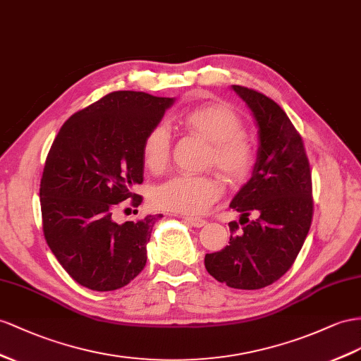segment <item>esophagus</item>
Returning a JSON list of instances; mask_svg holds the SVG:
<instances>
[{"label": "esophagus", "mask_w": 361, "mask_h": 361, "mask_svg": "<svg viewBox=\"0 0 361 361\" xmlns=\"http://www.w3.org/2000/svg\"><path fill=\"white\" fill-rule=\"evenodd\" d=\"M184 221H186L188 224H190L192 227H202V226H206V221L204 219H200V218H192V216H184L183 218Z\"/></svg>", "instance_id": "esophagus-1"}]
</instances>
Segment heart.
Segmentation results:
<instances>
[{"mask_svg":"<svg viewBox=\"0 0 361 361\" xmlns=\"http://www.w3.org/2000/svg\"><path fill=\"white\" fill-rule=\"evenodd\" d=\"M180 125L209 143L207 164H214L228 183L243 181L252 171L255 154L241 134L243 120L223 102H209L181 114ZM143 161L152 172H161L171 159V137L164 125H155L142 146ZM223 186L210 175H177L160 184L152 193L154 204L173 214L197 216L221 197Z\"/></svg>","mask_w":361,"mask_h":361,"instance_id":"1","label":"heart"}]
</instances>
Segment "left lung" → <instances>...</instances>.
Returning a JSON list of instances; mask_svg holds the SVG:
<instances>
[{
    "mask_svg": "<svg viewBox=\"0 0 361 361\" xmlns=\"http://www.w3.org/2000/svg\"><path fill=\"white\" fill-rule=\"evenodd\" d=\"M232 90L252 111L259 145L250 180L230 202L243 228L228 223L235 235L223 250L207 253L204 265L230 288L259 290L291 269L310 232L311 172L302 137L285 111L255 90Z\"/></svg>",
    "mask_w": 361,
    "mask_h": 361,
    "instance_id": "1",
    "label": "left lung"
}]
</instances>
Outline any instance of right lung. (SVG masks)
Returning a JSON list of instances; mask_svg holds the SVG:
<instances>
[{
    "label": "right lung",
    "instance_id": "right-lung-1",
    "mask_svg": "<svg viewBox=\"0 0 361 361\" xmlns=\"http://www.w3.org/2000/svg\"><path fill=\"white\" fill-rule=\"evenodd\" d=\"M173 97L114 91L62 125L45 160L39 198L44 236L73 279L92 291L128 285L146 265V245L163 215L118 224L120 202L138 207L142 146Z\"/></svg>",
    "mask_w": 361,
    "mask_h": 361
}]
</instances>
